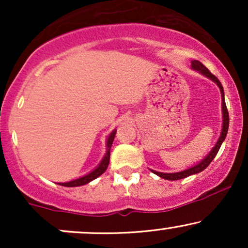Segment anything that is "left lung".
Segmentation results:
<instances>
[{
	"label": "left lung",
	"instance_id": "left-lung-1",
	"mask_svg": "<svg viewBox=\"0 0 248 248\" xmlns=\"http://www.w3.org/2000/svg\"><path fill=\"white\" fill-rule=\"evenodd\" d=\"M191 69L197 71V72L203 75L206 78L211 79L213 82L217 84V86L220 90V94H221V113H223V124H221V132H220V136L218 138L217 142L216 144L213 146V148L210 150L209 154L206 156H204V158L202 161H199L197 164L195 166L187 168L186 170H182V171H177V172H161V171H156V170H152V171L155 173V175L160 176L161 178L168 179V181H177V179H182V178H186L187 176H191L195 175V173H198L201 171H203L204 169H206V167L211 163L213 158L216 157L217 153L219 152V148H220L221 144L225 140L227 135V130H229V112H227V108H226V104H225V98H224V88L221 86L220 81L218 80L217 77H215L210 72L209 70L202 64L201 62L198 61H192L191 62Z\"/></svg>",
	"mask_w": 248,
	"mask_h": 248
}]
</instances>
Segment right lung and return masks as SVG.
I'll list each match as a JSON object with an SVG mask.
<instances>
[{"label":"right lung","instance_id":"obj_1","mask_svg":"<svg viewBox=\"0 0 248 248\" xmlns=\"http://www.w3.org/2000/svg\"><path fill=\"white\" fill-rule=\"evenodd\" d=\"M115 134H116V129L113 130V132H110L109 135L107 136L106 153H105L104 157H102L100 163L98 164V167L94 168V169H93L91 172L81 176V177L72 179V181H69V182H64V183H57V184H59V186H69V187L81 186H85V184L90 183V182H92L93 179L98 178L99 176L102 175V173L106 171L108 163H109V155H110L109 152H110V147H112V144H113V141H114Z\"/></svg>","mask_w":248,"mask_h":248}]
</instances>
